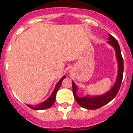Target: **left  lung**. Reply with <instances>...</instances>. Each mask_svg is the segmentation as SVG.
<instances>
[{"mask_svg":"<svg viewBox=\"0 0 133 133\" xmlns=\"http://www.w3.org/2000/svg\"><path fill=\"white\" fill-rule=\"evenodd\" d=\"M108 41H107L108 44L112 46L116 52V57L118 62V74L116 77V82L113 85L111 89L108 92H106L105 94L99 96H90L86 95L84 97H78L77 95V90L78 87L75 84L74 82L72 81V89H73L74 96L75 97L76 102L82 108L88 110H95L103 107L112 100L115 98L119 90L121 87V82L123 77V71H124V66H123V59L121 55V49L118 45V43L111 35H108Z\"/></svg>","mask_w":133,"mask_h":133,"instance_id":"1","label":"left lung"}]
</instances>
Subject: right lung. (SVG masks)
<instances>
[{
	"instance_id": "add662e5",
	"label": "right lung",
	"mask_w": 133,
	"mask_h": 133,
	"mask_svg": "<svg viewBox=\"0 0 133 133\" xmlns=\"http://www.w3.org/2000/svg\"><path fill=\"white\" fill-rule=\"evenodd\" d=\"M65 78H66V76H63V77L60 79V80L57 83V84L55 85V88H54V91H53L52 94H51L50 96L49 97V98H47V100H45L44 102H41V103L37 105V106H33V105H31V104H26V105H27L29 108H32V109L33 110H44V109H47V108H50V107L54 104V102H55V97H56V94H57V90H58L60 86H61V84H62V81L65 79Z\"/></svg>"
}]
</instances>
